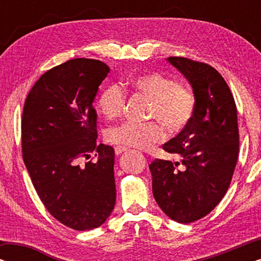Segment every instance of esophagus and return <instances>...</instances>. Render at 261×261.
<instances>
[{"mask_svg": "<svg viewBox=\"0 0 261 261\" xmlns=\"http://www.w3.org/2000/svg\"><path fill=\"white\" fill-rule=\"evenodd\" d=\"M126 151H127V148L122 147V146H117V147H115V154L116 155H121L123 152H126Z\"/></svg>", "mask_w": 261, "mask_h": 261, "instance_id": "esophagus-1", "label": "esophagus"}]
</instances>
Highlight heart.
<instances>
[{
  "instance_id": "obj_1",
  "label": "heart",
  "mask_w": 261,
  "mask_h": 261,
  "mask_svg": "<svg viewBox=\"0 0 261 261\" xmlns=\"http://www.w3.org/2000/svg\"><path fill=\"white\" fill-rule=\"evenodd\" d=\"M130 91L151 102L149 119L158 120L170 134H178L188 126L195 112L192 92L178 84L173 78L158 72L142 73L132 78ZM126 95L123 89L110 84L103 89L98 106L107 119H116L122 114ZM106 138L114 145L137 149H148L164 139L162 127L156 123H121L107 130Z\"/></svg>"
}]
</instances>
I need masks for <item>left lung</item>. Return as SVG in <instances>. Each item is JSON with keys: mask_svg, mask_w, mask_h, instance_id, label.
Masks as SVG:
<instances>
[{"mask_svg": "<svg viewBox=\"0 0 261 261\" xmlns=\"http://www.w3.org/2000/svg\"><path fill=\"white\" fill-rule=\"evenodd\" d=\"M191 85L195 112L187 127L163 148L178 160L149 166L159 208L178 223L212 212L229 188L239 155L238 113L226 81L208 64L183 57L166 59Z\"/></svg>", "mask_w": 261, "mask_h": 261, "instance_id": "8db88e82", "label": "left lung"}]
</instances>
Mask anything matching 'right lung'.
<instances>
[{"label": "right lung", "instance_id": "1", "mask_svg": "<svg viewBox=\"0 0 261 261\" xmlns=\"http://www.w3.org/2000/svg\"><path fill=\"white\" fill-rule=\"evenodd\" d=\"M99 60L76 58L48 70L31 89L22 113V155L41 202L74 230L106 222L116 201L112 146L96 145L94 101L109 73ZM92 151L96 162L81 164Z\"/></svg>", "mask_w": 261, "mask_h": 261}]
</instances>
